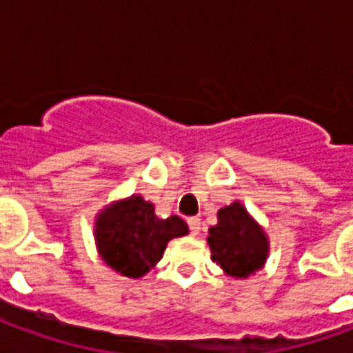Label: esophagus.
<instances>
[{
  "label": "esophagus",
  "mask_w": 353,
  "mask_h": 353,
  "mask_svg": "<svg viewBox=\"0 0 353 353\" xmlns=\"http://www.w3.org/2000/svg\"><path fill=\"white\" fill-rule=\"evenodd\" d=\"M187 223H189V229H191L192 236H196V234L200 232V219H199V217H189V219H187Z\"/></svg>",
  "instance_id": "obj_1"
}]
</instances>
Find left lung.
Listing matches in <instances>:
<instances>
[{"label":"left lung","mask_w":353,"mask_h":353,"mask_svg":"<svg viewBox=\"0 0 353 353\" xmlns=\"http://www.w3.org/2000/svg\"><path fill=\"white\" fill-rule=\"evenodd\" d=\"M212 261L230 278L245 280L265 266L270 242L265 229L240 200L217 212V225L208 230Z\"/></svg>","instance_id":"obj_1"}]
</instances>
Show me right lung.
Here are the masks:
<instances>
[{"instance_id": "1", "label": "right lung", "mask_w": 353, "mask_h": 353, "mask_svg": "<svg viewBox=\"0 0 353 353\" xmlns=\"http://www.w3.org/2000/svg\"><path fill=\"white\" fill-rule=\"evenodd\" d=\"M189 234L187 223L170 215L161 219L139 194L111 202L94 219V242L101 261L126 278H141L162 259L172 238Z\"/></svg>"}]
</instances>
